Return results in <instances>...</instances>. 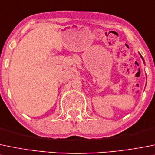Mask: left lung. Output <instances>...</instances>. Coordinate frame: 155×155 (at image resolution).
Here are the masks:
<instances>
[{
    "label": "left lung",
    "mask_w": 155,
    "mask_h": 155,
    "mask_svg": "<svg viewBox=\"0 0 155 155\" xmlns=\"http://www.w3.org/2000/svg\"><path fill=\"white\" fill-rule=\"evenodd\" d=\"M141 58H142V60H143V58H142V56H141ZM143 61H144V60H143Z\"/></svg>",
    "instance_id": "1"
}]
</instances>
